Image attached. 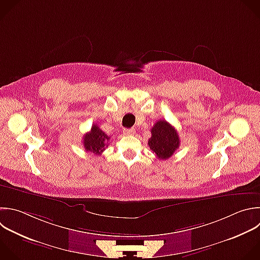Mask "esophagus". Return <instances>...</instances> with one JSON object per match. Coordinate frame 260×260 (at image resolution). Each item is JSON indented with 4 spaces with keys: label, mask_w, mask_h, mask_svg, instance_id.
I'll use <instances>...</instances> for the list:
<instances>
[{
    "label": "esophagus",
    "mask_w": 260,
    "mask_h": 260,
    "mask_svg": "<svg viewBox=\"0 0 260 260\" xmlns=\"http://www.w3.org/2000/svg\"><path fill=\"white\" fill-rule=\"evenodd\" d=\"M123 133H124V135H128V136H131V135H134V134L136 133V129H135L134 127H131V128H124V129H123Z\"/></svg>",
    "instance_id": "34e87169"
}]
</instances>
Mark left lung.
<instances>
[{
    "mask_svg": "<svg viewBox=\"0 0 260 260\" xmlns=\"http://www.w3.org/2000/svg\"><path fill=\"white\" fill-rule=\"evenodd\" d=\"M151 134L148 145L158 159L166 160L179 149L180 138L178 132L166 120H158L151 128Z\"/></svg>",
    "mask_w": 260,
    "mask_h": 260,
    "instance_id": "8db88e82",
    "label": "left lung"
}]
</instances>
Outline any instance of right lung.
I'll list each match as a JSON object with an SVG mask.
<instances>
[{"label":"right lung","mask_w":260,"mask_h":260,"mask_svg":"<svg viewBox=\"0 0 260 260\" xmlns=\"http://www.w3.org/2000/svg\"><path fill=\"white\" fill-rule=\"evenodd\" d=\"M110 137L105 134L97 124H93L89 133L83 136L82 144L86 152H92L95 155H101L106 147H108V141Z\"/></svg>","instance_id":"obj_1"}]
</instances>
